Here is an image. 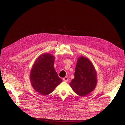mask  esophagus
I'll use <instances>...</instances> for the list:
<instances>
[{
    "mask_svg": "<svg viewBox=\"0 0 125 125\" xmlns=\"http://www.w3.org/2000/svg\"><path fill=\"white\" fill-rule=\"evenodd\" d=\"M63 80L64 82H67V81H68V77L66 76V77H64V78H63Z\"/></svg>",
    "mask_w": 125,
    "mask_h": 125,
    "instance_id": "obj_1",
    "label": "esophagus"
}]
</instances>
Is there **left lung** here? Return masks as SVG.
I'll use <instances>...</instances> for the list:
<instances>
[{
  "label": "left lung",
  "mask_w": 125,
  "mask_h": 125,
  "mask_svg": "<svg viewBox=\"0 0 125 125\" xmlns=\"http://www.w3.org/2000/svg\"><path fill=\"white\" fill-rule=\"evenodd\" d=\"M97 73L92 63L87 58H78L75 69L74 78L69 85L78 96L87 95L95 88Z\"/></svg>",
  "instance_id": "1"
}]
</instances>
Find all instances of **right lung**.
Masks as SVG:
<instances>
[{
    "mask_svg": "<svg viewBox=\"0 0 125 125\" xmlns=\"http://www.w3.org/2000/svg\"><path fill=\"white\" fill-rule=\"evenodd\" d=\"M55 57L45 53L39 56L33 65L30 74L34 89L43 96L50 94L62 80L54 67Z\"/></svg>",
    "mask_w": 125,
    "mask_h": 125,
    "instance_id": "right-lung-1",
    "label": "right lung"
}]
</instances>
